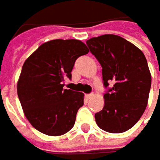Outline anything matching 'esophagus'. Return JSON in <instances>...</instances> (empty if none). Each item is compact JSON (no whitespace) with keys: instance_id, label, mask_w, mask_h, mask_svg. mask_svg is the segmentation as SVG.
I'll return each instance as SVG.
<instances>
[{"instance_id":"34e87169","label":"esophagus","mask_w":160,"mask_h":160,"mask_svg":"<svg viewBox=\"0 0 160 160\" xmlns=\"http://www.w3.org/2000/svg\"><path fill=\"white\" fill-rule=\"evenodd\" d=\"M85 97H86L87 99H91V98L93 97V94H92V93H91V94H85Z\"/></svg>"}]
</instances>
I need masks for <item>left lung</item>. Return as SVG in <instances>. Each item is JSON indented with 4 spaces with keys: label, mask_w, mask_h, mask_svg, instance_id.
<instances>
[{
    "label": "left lung",
    "mask_w": 160,
    "mask_h": 160,
    "mask_svg": "<svg viewBox=\"0 0 160 160\" xmlns=\"http://www.w3.org/2000/svg\"><path fill=\"white\" fill-rule=\"evenodd\" d=\"M102 68L105 87L104 107L95 114L98 126L120 133L134 126L144 113L151 85V75L143 52L116 34H103L86 41Z\"/></svg>",
    "instance_id": "left-lung-1"
}]
</instances>
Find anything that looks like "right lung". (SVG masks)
<instances>
[{"label":"right lung","instance_id":"right-lung-1","mask_svg":"<svg viewBox=\"0 0 160 160\" xmlns=\"http://www.w3.org/2000/svg\"><path fill=\"white\" fill-rule=\"evenodd\" d=\"M88 52L80 40L56 39L42 43L24 62L18 96L27 119L39 132L59 136L73 128L84 94L63 89V82L71 78L76 59Z\"/></svg>","mask_w":160,"mask_h":160}]
</instances>
